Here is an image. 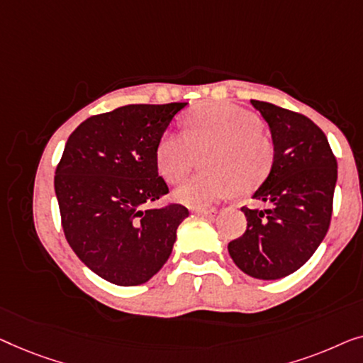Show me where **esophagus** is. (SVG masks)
I'll use <instances>...</instances> for the list:
<instances>
[{
  "label": "esophagus",
  "mask_w": 363,
  "mask_h": 363,
  "mask_svg": "<svg viewBox=\"0 0 363 363\" xmlns=\"http://www.w3.org/2000/svg\"><path fill=\"white\" fill-rule=\"evenodd\" d=\"M194 213H197V216H202V217H213L217 213L216 208H196Z\"/></svg>",
  "instance_id": "esophagus-1"
}]
</instances>
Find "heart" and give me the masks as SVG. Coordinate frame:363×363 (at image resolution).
<instances>
[{"instance_id": "b5f03b06", "label": "heart", "mask_w": 363, "mask_h": 363, "mask_svg": "<svg viewBox=\"0 0 363 363\" xmlns=\"http://www.w3.org/2000/svg\"><path fill=\"white\" fill-rule=\"evenodd\" d=\"M202 155L206 169L176 189L189 207H207L267 179L274 161L272 138L252 111L230 104L201 105L184 116V135L166 133L156 146V164L167 182L186 179Z\"/></svg>"}]
</instances>
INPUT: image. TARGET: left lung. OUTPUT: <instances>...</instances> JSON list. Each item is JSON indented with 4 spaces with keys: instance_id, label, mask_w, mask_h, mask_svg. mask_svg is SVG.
Here are the masks:
<instances>
[{
    "instance_id": "obj_1",
    "label": "left lung",
    "mask_w": 363,
    "mask_h": 363,
    "mask_svg": "<svg viewBox=\"0 0 363 363\" xmlns=\"http://www.w3.org/2000/svg\"><path fill=\"white\" fill-rule=\"evenodd\" d=\"M252 105L267 120L274 146L272 171L253 194L268 207H242L247 230L228 243V253L250 277L279 279L303 267L329 230L337 161L308 116L268 101Z\"/></svg>"
}]
</instances>
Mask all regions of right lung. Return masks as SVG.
Returning <instances> with one entry per match:
<instances>
[{
  "label": "right lung",
  "mask_w": 363,
  "mask_h": 363,
  "mask_svg": "<svg viewBox=\"0 0 363 363\" xmlns=\"http://www.w3.org/2000/svg\"><path fill=\"white\" fill-rule=\"evenodd\" d=\"M186 105L120 106L86 118L65 143L54 177L64 235L106 281H150L169 258L177 227L189 216L181 203L150 207L169 192L157 174L156 146Z\"/></svg>",
  "instance_id": "add662e5"
}]
</instances>
